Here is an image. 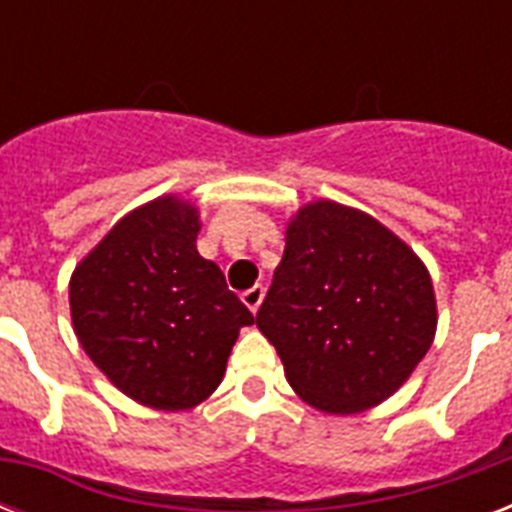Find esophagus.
<instances>
[{
  "instance_id": "1",
  "label": "esophagus",
  "mask_w": 512,
  "mask_h": 512,
  "mask_svg": "<svg viewBox=\"0 0 512 512\" xmlns=\"http://www.w3.org/2000/svg\"><path fill=\"white\" fill-rule=\"evenodd\" d=\"M265 297V287L263 284H255V287H249L244 295H241V300H244V305H247L249 311L257 313V308H260V303H263Z\"/></svg>"
}]
</instances>
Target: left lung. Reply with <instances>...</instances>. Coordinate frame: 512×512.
I'll return each mask as SVG.
<instances>
[{
    "label": "left lung",
    "instance_id": "obj_1",
    "mask_svg": "<svg viewBox=\"0 0 512 512\" xmlns=\"http://www.w3.org/2000/svg\"><path fill=\"white\" fill-rule=\"evenodd\" d=\"M436 324L428 268L396 233L337 201L297 209L257 329L305 404L327 414L382 404L428 353Z\"/></svg>",
    "mask_w": 512,
    "mask_h": 512
}]
</instances>
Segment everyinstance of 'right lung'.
<instances>
[{
  "mask_svg": "<svg viewBox=\"0 0 512 512\" xmlns=\"http://www.w3.org/2000/svg\"><path fill=\"white\" fill-rule=\"evenodd\" d=\"M199 209L159 196L124 215L71 273L74 332L124 396L180 412L212 396L255 316L196 249Z\"/></svg>",
  "mask_w": 512,
  "mask_h": 512,
  "instance_id": "1",
  "label": "right lung"
}]
</instances>
